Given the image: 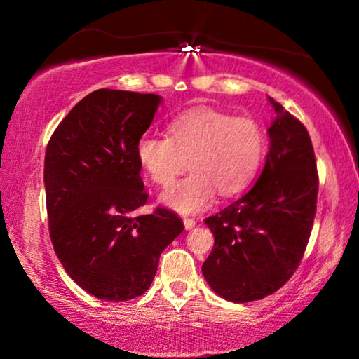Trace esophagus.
Returning a JSON list of instances; mask_svg holds the SVG:
<instances>
[{
    "mask_svg": "<svg viewBox=\"0 0 359 359\" xmlns=\"http://www.w3.org/2000/svg\"><path fill=\"white\" fill-rule=\"evenodd\" d=\"M196 219H194V217H184V226H185V229H192L194 226H196Z\"/></svg>",
    "mask_w": 359,
    "mask_h": 359,
    "instance_id": "1",
    "label": "esophagus"
}]
</instances>
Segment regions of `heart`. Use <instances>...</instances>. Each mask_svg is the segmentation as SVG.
<instances>
[{
	"instance_id": "heart-1",
	"label": "heart",
	"mask_w": 359,
	"mask_h": 359,
	"mask_svg": "<svg viewBox=\"0 0 359 359\" xmlns=\"http://www.w3.org/2000/svg\"><path fill=\"white\" fill-rule=\"evenodd\" d=\"M168 137L143 135L137 158L151 182L168 185L185 167L192 172L162 194V203L179 212H197L216 191L229 197L257 177L266 151V133L248 114L233 116L212 108H192L168 121Z\"/></svg>"
}]
</instances>
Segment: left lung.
<instances>
[{"label":"left lung","instance_id":"8db88e82","mask_svg":"<svg viewBox=\"0 0 359 359\" xmlns=\"http://www.w3.org/2000/svg\"><path fill=\"white\" fill-rule=\"evenodd\" d=\"M270 100L275 121L265 167L245 196L204 222L214 234L203 275L217 295L251 302L277 292L299 269L317 208L319 175L306 126Z\"/></svg>","mask_w":359,"mask_h":359}]
</instances>
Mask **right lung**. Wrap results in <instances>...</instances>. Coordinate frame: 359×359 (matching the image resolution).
<instances>
[{
  "mask_svg": "<svg viewBox=\"0 0 359 359\" xmlns=\"http://www.w3.org/2000/svg\"><path fill=\"white\" fill-rule=\"evenodd\" d=\"M156 94L97 89L60 121L45 151L50 240L62 266L94 297L145 294L162 251L184 231L174 211L147 204L137 143L154 121Z\"/></svg>",
  "mask_w": 359,
  "mask_h": 359,
  "instance_id": "obj_1",
  "label": "right lung"
}]
</instances>
